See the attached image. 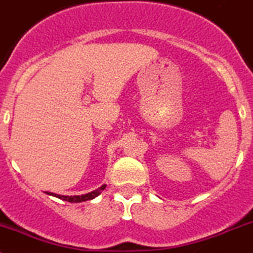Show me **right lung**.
Wrapping results in <instances>:
<instances>
[{"label":"right lung","instance_id":"1","mask_svg":"<svg viewBox=\"0 0 253 253\" xmlns=\"http://www.w3.org/2000/svg\"><path fill=\"white\" fill-rule=\"evenodd\" d=\"M106 188V185L101 186L100 188H97L96 191H92V192L86 193V195H81V196H62V195H55V193H48V195L55 196V197H58L60 200H63V201H68V202H82V201H88V200H92V198L97 197L101 192Z\"/></svg>","mask_w":253,"mask_h":253}]
</instances>
